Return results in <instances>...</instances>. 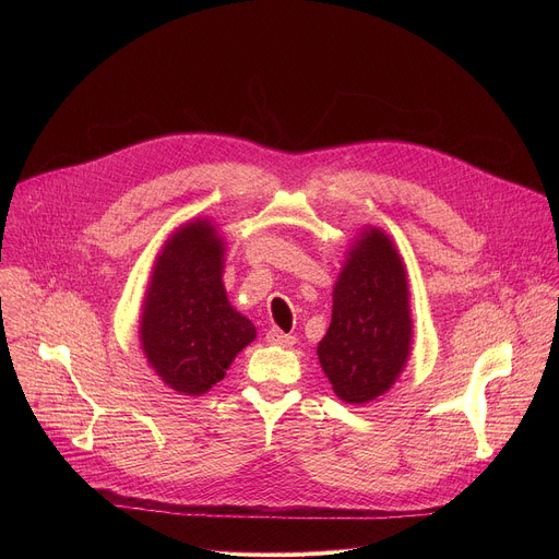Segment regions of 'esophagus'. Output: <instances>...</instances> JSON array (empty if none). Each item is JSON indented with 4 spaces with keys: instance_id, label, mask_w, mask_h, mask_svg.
Segmentation results:
<instances>
[{
    "instance_id": "esophagus-1",
    "label": "esophagus",
    "mask_w": 559,
    "mask_h": 559,
    "mask_svg": "<svg viewBox=\"0 0 559 559\" xmlns=\"http://www.w3.org/2000/svg\"><path fill=\"white\" fill-rule=\"evenodd\" d=\"M265 341H267L270 345H276V347H292V345L296 343V338H294L292 334H285V332H281L278 328H272V330L265 334Z\"/></svg>"
}]
</instances>
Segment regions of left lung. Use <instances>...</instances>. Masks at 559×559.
<instances>
[{
  "label": "left lung",
  "instance_id": "8db88e82",
  "mask_svg": "<svg viewBox=\"0 0 559 559\" xmlns=\"http://www.w3.org/2000/svg\"><path fill=\"white\" fill-rule=\"evenodd\" d=\"M407 270L391 238L358 234L334 285L332 323L318 360L343 403L365 405L391 389L412 352Z\"/></svg>",
  "mask_w": 559,
  "mask_h": 559
}]
</instances>
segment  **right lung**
I'll use <instances>...</instances> for the list:
<instances>
[{
	"mask_svg": "<svg viewBox=\"0 0 559 559\" xmlns=\"http://www.w3.org/2000/svg\"><path fill=\"white\" fill-rule=\"evenodd\" d=\"M223 238L207 218L179 227L158 252L143 298L141 349L170 389L201 395L257 338L223 287Z\"/></svg>",
	"mask_w": 559,
	"mask_h": 559,
	"instance_id": "1",
	"label": "right lung"
}]
</instances>
